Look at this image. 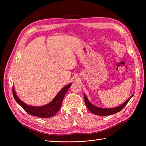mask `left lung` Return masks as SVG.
<instances>
[{
  "label": "left lung",
  "mask_w": 146,
  "mask_h": 146,
  "mask_svg": "<svg viewBox=\"0 0 146 146\" xmlns=\"http://www.w3.org/2000/svg\"><path fill=\"white\" fill-rule=\"evenodd\" d=\"M133 95H132L129 99H127V101H125V102L123 104H122L121 105L113 108H102L97 107L96 106L93 105L90 102V101L88 100L85 94H84V100H85V102L88 109L92 113L99 116H108L121 111V110L123 108V107H124L127 104V103L129 102V101L130 100V99L132 98V97H133Z\"/></svg>",
  "instance_id": "1"
}]
</instances>
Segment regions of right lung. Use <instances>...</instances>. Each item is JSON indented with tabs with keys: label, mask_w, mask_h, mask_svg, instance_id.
I'll return each mask as SVG.
<instances>
[{
	"label": "right lung",
	"mask_w": 146,
	"mask_h": 146,
	"mask_svg": "<svg viewBox=\"0 0 146 146\" xmlns=\"http://www.w3.org/2000/svg\"><path fill=\"white\" fill-rule=\"evenodd\" d=\"M70 86H71V83L64 86L57 94L52 102L44 106H42V107H32V106H29L24 104L23 102H22L17 98L14 87H13V94L17 103L30 115L42 118L50 117L54 116L60 109L64 97Z\"/></svg>",
	"instance_id": "right-lung-1"
}]
</instances>
